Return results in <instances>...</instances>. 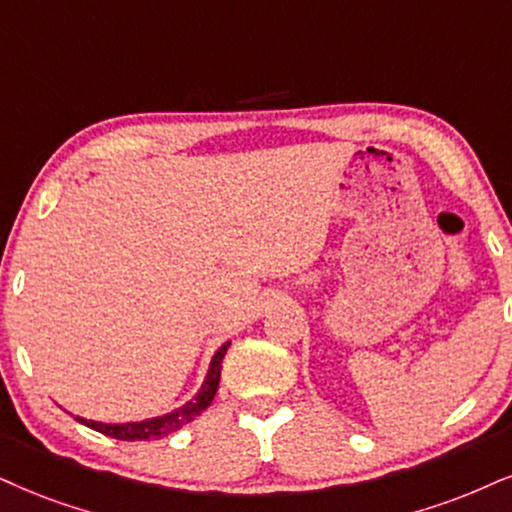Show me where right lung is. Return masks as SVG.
<instances>
[{"label": "right lung", "instance_id": "right-lung-1", "mask_svg": "<svg viewBox=\"0 0 512 512\" xmlns=\"http://www.w3.org/2000/svg\"><path fill=\"white\" fill-rule=\"evenodd\" d=\"M227 346H230V342L220 346V349L216 351V356H213L211 368H208V375H206L204 384H201L199 394L194 396L192 401H187L182 408L173 410V413L161 415V418L142 420V422H123V425H106V422H94V420H85V418H75V420L82 422V425L92 427V430L106 434V437L123 439V441H137V439L147 441V439L168 437V434L178 432L180 427H185L187 422H192L197 415H201L208 406H211L213 396H216V391H218L220 363H223Z\"/></svg>", "mask_w": 512, "mask_h": 512}]
</instances>
